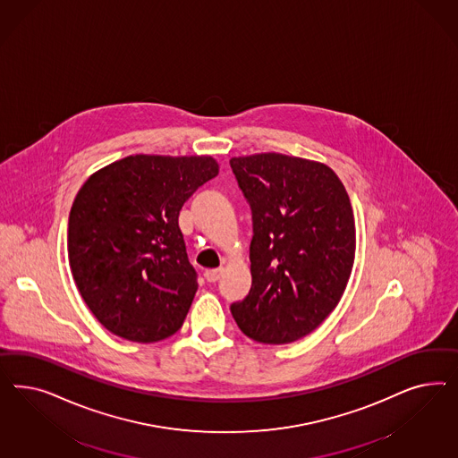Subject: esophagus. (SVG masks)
I'll return each mask as SVG.
<instances>
[{"mask_svg": "<svg viewBox=\"0 0 458 458\" xmlns=\"http://www.w3.org/2000/svg\"><path fill=\"white\" fill-rule=\"evenodd\" d=\"M223 268H213V270H207L205 272V278L211 282V284H215V282H218L220 277H222Z\"/></svg>", "mask_w": 458, "mask_h": 458, "instance_id": "esophagus-1", "label": "esophagus"}]
</instances>
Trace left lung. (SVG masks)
I'll list each match as a JSON object with an SVG mask.
<instances>
[{"label": "left lung", "instance_id": "obj_1", "mask_svg": "<svg viewBox=\"0 0 458 458\" xmlns=\"http://www.w3.org/2000/svg\"><path fill=\"white\" fill-rule=\"evenodd\" d=\"M251 209V287L230 305L240 331L264 344L293 343L339 304L354 264L356 226L331 167L278 153L232 157Z\"/></svg>", "mask_w": 458, "mask_h": 458}]
</instances>
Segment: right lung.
Masks as SVG:
<instances>
[{"instance_id": "add662e5", "label": "right lung", "mask_w": 458, "mask_h": 458, "mask_svg": "<svg viewBox=\"0 0 458 458\" xmlns=\"http://www.w3.org/2000/svg\"><path fill=\"white\" fill-rule=\"evenodd\" d=\"M218 174L211 156L136 154L83 182L69 216V262L85 304L112 334L166 339L198 291L178 216Z\"/></svg>"}]
</instances>
